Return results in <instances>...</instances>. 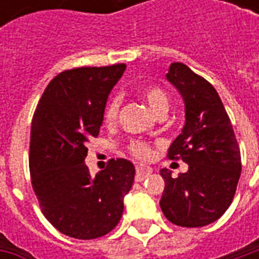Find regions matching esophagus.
<instances>
[{"instance_id":"obj_1","label":"esophagus","mask_w":259,"mask_h":259,"mask_svg":"<svg viewBox=\"0 0 259 259\" xmlns=\"http://www.w3.org/2000/svg\"><path fill=\"white\" fill-rule=\"evenodd\" d=\"M152 174V169L148 168V166H137L136 168V182H141L144 180L148 176V175Z\"/></svg>"}]
</instances>
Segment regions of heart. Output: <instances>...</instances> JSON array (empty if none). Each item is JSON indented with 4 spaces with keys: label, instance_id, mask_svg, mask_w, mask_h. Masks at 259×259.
<instances>
[{
    "label": "heart",
    "instance_id": "b5f03b06",
    "mask_svg": "<svg viewBox=\"0 0 259 259\" xmlns=\"http://www.w3.org/2000/svg\"><path fill=\"white\" fill-rule=\"evenodd\" d=\"M140 96L144 101L150 105L154 112L159 115H165L169 107V96L166 91L158 87V85H144L140 90ZM120 109V98L113 96L109 98L107 105L104 108V120L105 123L112 124L116 122ZM126 150L132 157H135L139 161H148L154 155L151 144L146 140H132L126 147Z\"/></svg>",
    "mask_w": 259,
    "mask_h": 259
}]
</instances>
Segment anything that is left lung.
<instances>
[{"label":"left lung","mask_w":259,"mask_h":259,"mask_svg":"<svg viewBox=\"0 0 259 259\" xmlns=\"http://www.w3.org/2000/svg\"><path fill=\"white\" fill-rule=\"evenodd\" d=\"M166 79L179 90L186 105V124L168 150L189 170L172 178L166 169L159 205L169 222L201 228L222 217L233 201L241 174L240 148L228 112L213 85L189 66L175 62Z\"/></svg>","instance_id":"1"}]
</instances>
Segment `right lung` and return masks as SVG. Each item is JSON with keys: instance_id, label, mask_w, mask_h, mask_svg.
I'll return each mask as SVG.
<instances>
[{"instance_id": "obj_1", "label": "right lung", "mask_w": 259, "mask_h": 259, "mask_svg": "<svg viewBox=\"0 0 259 259\" xmlns=\"http://www.w3.org/2000/svg\"><path fill=\"white\" fill-rule=\"evenodd\" d=\"M124 69L115 64L61 72L48 83L33 115V190L48 222L73 239H97L115 229L135 180V166L123 158L109 159L94 178L84 165L87 143L100 135L108 94Z\"/></svg>"}]
</instances>
